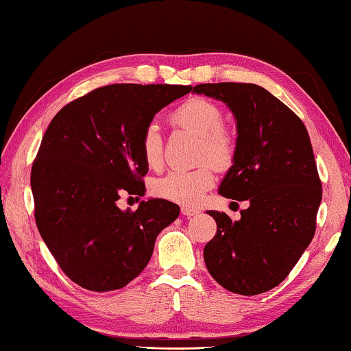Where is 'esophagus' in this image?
I'll return each mask as SVG.
<instances>
[{"mask_svg": "<svg viewBox=\"0 0 351 351\" xmlns=\"http://www.w3.org/2000/svg\"><path fill=\"white\" fill-rule=\"evenodd\" d=\"M181 213H182V216L192 217V216H195V214H198V209L191 208V206H182L181 208Z\"/></svg>", "mask_w": 351, "mask_h": 351, "instance_id": "esophagus-1", "label": "esophagus"}]
</instances>
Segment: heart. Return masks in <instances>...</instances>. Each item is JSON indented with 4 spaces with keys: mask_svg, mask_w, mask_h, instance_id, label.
Segmentation results:
<instances>
[{
    "mask_svg": "<svg viewBox=\"0 0 351 351\" xmlns=\"http://www.w3.org/2000/svg\"><path fill=\"white\" fill-rule=\"evenodd\" d=\"M173 123L200 137V159L211 160L214 165L226 169L234 158V140L223 125V113L216 104L203 97H192L171 114ZM142 156L149 169H159L162 164V135L158 124H148L142 135ZM216 180L214 167L203 164L192 170H171L153 182V192L165 200L192 206L200 202Z\"/></svg>",
    "mask_w": 351,
    "mask_h": 351,
    "instance_id": "b5f03b06",
    "label": "heart"
}]
</instances>
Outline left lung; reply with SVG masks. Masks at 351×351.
I'll use <instances>...</instances> for the list:
<instances>
[{
    "label": "left lung",
    "instance_id": "8db88e82",
    "mask_svg": "<svg viewBox=\"0 0 351 351\" xmlns=\"http://www.w3.org/2000/svg\"><path fill=\"white\" fill-rule=\"evenodd\" d=\"M192 93L232 110L237 146L219 193L249 202L239 221L208 211L217 232L203 258L226 290L260 295L289 276L315 234L322 181L309 134L284 102L254 83H203Z\"/></svg>",
    "mask_w": 351,
    "mask_h": 351
}]
</instances>
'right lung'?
<instances>
[{
    "mask_svg": "<svg viewBox=\"0 0 351 351\" xmlns=\"http://www.w3.org/2000/svg\"><path fill=\"white\" fill-rule=\"evenodd\" d=\"M184 85L118 83L62 107L31 169L36 226L64 274L83 289L110 291L134 280L158 234L180 216L164 198L119 209L121 193L145 195L142 135L154 114L191 93Z\"/></svg>",
    "mask_w": 351,
    "mask_h": 351,
    "instance_id": "right-lung-1",
    "label": "right lung"
}]
</instances>
